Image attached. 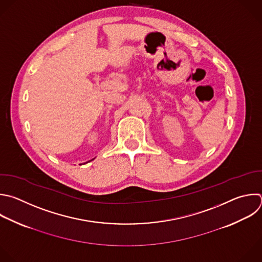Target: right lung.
<instances>
[{"instance_id": "right-lung-1", "label": "right lung", "mask_w": 262, "mask_h": 262, "mask_svg": "<svg viewBox=\"0 0 262 262\" xmlns=\"http://www.w3.org/2000/svg\"><path fill=\"white\" fill-rule=\"evenodd\" d=\"M95 159V158H94ZM94 159H92V160H94ZM92 160H90V161H92ZM87 162H89V161H87Z\"/></svg>"}]
</instances>
